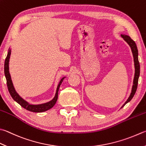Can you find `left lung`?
I'll list each match as a JSON object with an SVG mask.
<instances>
[{"label": "left lung", "mask_w": 146, "mask_h": 146, "mask_svg": "<svg viewBox=\"0 0 146 146\" xmlns=\"http://www.w3.org/2000/svg\"><path fill=\"white\" fill-rule=\"evenodd\" d=\"M121 36L123 38V39H124L126 42L128 44V45L130 46V47L131 48V51H132V53H133L134 65H135V76H134L133 82V84L132 86V88H131V92L130 93V97H129L127 99V100L125 102V103L123 104L121 107V109L122 107H124L126 104L129 102L132 99L135 93L136 92L137 88V85H138L139 78L140 76V64H139V62L138 59V49H137V47L135 42L134 41L127 35L121 34Z\"/></svg>", "instance_id": "obj_1"}]
</instances>
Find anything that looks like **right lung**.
Masks as SVG:
<instances>
[{
  "instance_id": "right-lung-1",
  "label": "right lung",
  "mask_w": 146,
  "mask_h": 146,
  "mask_svg": "<svg viewBox=\"0 0 146 146\" xmlns=\"http://www.w3.org/2000/svg\"><path fill=\"white\" fill-rule=\"evenodd\" d=\"M10 56H11V49H9V51H8V53H7V55L6 58H5V60L4 74H5V78H6L8 90H9V92L10 93L11 96L12 98H13V100H15L16 102L20 104V105L21 107H23L24 109H25L31 112H42L51 109L56 102L57 99H58V93L60 86V85H61L63 81H64V79L65 78V77L63 78L61 80H60L59 84L57 86L54 97L52 99L51 101H49L48 102H46L44 104H38V105H32V104H30L29 102H27V101L25 100L24 99L22 98L18 94V93L16 92L15 88H14L13 82L11 80V75L9 71V62Z\"/></svg>"
}]
</instances>
